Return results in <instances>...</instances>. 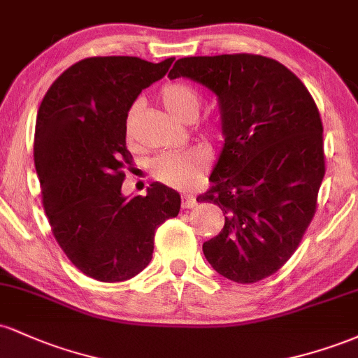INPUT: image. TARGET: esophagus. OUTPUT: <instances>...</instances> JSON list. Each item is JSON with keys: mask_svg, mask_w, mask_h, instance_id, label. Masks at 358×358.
Listing matches in <instances>:
<instances>
[{"mask_svg": "<svg viewBox=\"0 0 358 358\" xmlns=\"http://www.w3.org/2000/svg\"><path fill=\"white\" fill-rule=\"evenodd\" d=\"M196 203H199V202H196V196L195 195H190V193H185V195L182 196V207L183 208H193Z\"/></svg>", "mask_w": 358, "mask_h": 358, "instance_id": "obj_1", "label": "esophagus"}]
</instances>
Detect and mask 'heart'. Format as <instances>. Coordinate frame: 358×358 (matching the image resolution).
<instances>
[{
    "label": "heart",
    "mask_w": 358,
    "mask_h": 358,
    "mask_svg": "<svg viewBox=\"0 0 358 358\" xmlns=\"http://www.w3.org/2000/svg\"><path fill=\"white\" fill-rule=\"evenodd\" d=\"M163 106L171 116L178 119L195 117L200 108V97L196 90L182 82L166 84L159 92ZM138 106L134 104L129 109L126 117V133L131 136L133 117ZM210 162V153L203 146H190L180 151H168L156 156L151 163V173L159 182L171 185L176 188H190L196 183L200 175Z\"/></svg>",
    "instance_id": "obj_1"
}]
</instances>
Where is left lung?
I'll list each match as a JSON object with an SVG mask.
<instances>
[{"instance_id": "8db88e82", "label": "left lung", "mask_w": 358, "mask_h": 358, "mask_svg": "<svg viewBox=\"0 0 358 358\" xmlns=\"http://www.w3.org/2000/svg\"><path fill=\"white\" fill-rule=\"evenodd\" d=\"M168 77L199 82L219 101L224 145L196 202L219 205L225 224L203 242L205 257L234 282L261 281L293 256L315 215L324 176L318 108L289 69L262 55L187 57Z\"/></svg>"}]
</instances>
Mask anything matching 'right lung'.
Returning <instances> with one entry per match:
<instances>
[{
	"label": "right lung",
	"mask_w": 358,
	"mask_h": 358,
	"mask_svg": "<svg viewBox=\"0 0 358 358\" xmlns=\"http://www.w3.org/2000/svg\"><path fill=\"white\" fill-rule=\"evenodd\" d=\"M173 64L138 57H90L45 94L35 124V168L57 242L72 264L102 282L131 279L150 264L155 232L180 212V193L151 183L124 196L126 117L143 89Z\"/></svg>",
	"instance_id": "right-lung-1"
}]
</instances>
